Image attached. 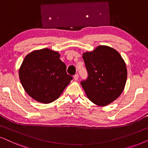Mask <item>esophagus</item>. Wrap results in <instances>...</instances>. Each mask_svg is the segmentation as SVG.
Segmentation results:
<instances>
[{"label": "esophagus", "instance_id": "34e87169", "mask_svg": "<svg viewBox=\"0 0 148 148\" xmlns=\"http://www.w3.org/2000/svg\"><path fill=\"white\" fill-rule=\"evenodd\" d=\"M78 79H79V75L78 74L75 75H74V79L77 81V80H78Z\"/></svg>", "mask_w": 148, "mask_h": 148}]
</instances>
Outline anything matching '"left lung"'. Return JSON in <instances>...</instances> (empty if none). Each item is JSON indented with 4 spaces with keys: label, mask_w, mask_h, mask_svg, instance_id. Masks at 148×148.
<instances>
[{
    "label": "left lung",
    "mask_w": 148,
    "mask_h": 148,
    "mask_svg": "<svg viewBox=\"0 0 148 148\" xmlns=\"http://www.w3.org/2000/svg\"><path fill=\"white\" fill-rule=\"evenodd\" d=\"M88 77L81 83L89 100L100 106L119 98L127 77L125 62L118 51L108 46H98L83 54Z\"/></svg>",
    "instance_id": "1"
}]
</instances>
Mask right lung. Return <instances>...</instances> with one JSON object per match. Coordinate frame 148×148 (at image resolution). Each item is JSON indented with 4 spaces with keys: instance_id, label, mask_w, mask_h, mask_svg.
Returning a JSON list of instances; mask_svg holds the SVG:
<instances>
[{
    "instance_id": "1",
    "label": "right lung",
    "mask_w": 148,
    "mask_h": 148,
    "mask_svg": "<svg viewBox=\"0 0 148 148\" xmlns=\"http://www.w3.org/2000/svg\"><path fill=\"white\" fill-rule=\"evenodd\" d=\"M60 56L58 52L46 48L34 50L24 58L19 69V79L34 100L43 104L54 102L73 79Z\"/></svg>"
}]
</instances>
